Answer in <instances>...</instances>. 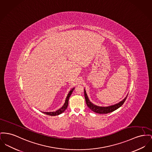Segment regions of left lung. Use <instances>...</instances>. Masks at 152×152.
Masks as SVG:
<instances>
[{"instance_id": "1", "label": "left lung", "mask_w": 152, "mask_h": 152, "mask_svg": "<svg viewBox=\"0 0 152 152\" xmlns=\"http://www.w3.org/2000/svg\"><path fill=\"white\" fill-rule=\"evenodd\" d=\"M84 96H85V99H86V104L87 105V106L89 107L92 111L98 113V114H108L110 113H111L115 110H116V109L119 108L121 106L123 105V104L125 103V100L127 98V96L123 100H122L121 102H120L119 103H117L116 104L111 106H108V107H99L97 106L96 105H94V104H92L89 100V99L87 96V95L86 94V91L84 89Z\"/></svg>"}]
</instances>
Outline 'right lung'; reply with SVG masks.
Instances as JSON below:
<instances>
[{
  "label": "right lung",
  "mask_w": 152,
  "mask_h": 152,
  "mask_svg": "<svg viewBox=\"0 0 152 152\" xmlns=\"http://www.w3.org/2000/svg\"><path fill=\"white\" fill-rule=\"evenodd\" d=\"M74 88H72V89L69 91V94H68V96L66 98L65 100V102L64 103V104L63 105V107H61V108H60L59 110L54 111V112H42L43 113H44L46 115H50V116H56V115H60L61 114V113H63V112L68 107V101H69V97L71 96V95L72 93L73 92V91L74 90Z\"/></svg>",
  "instance_id": "1"
}]
</instances>
